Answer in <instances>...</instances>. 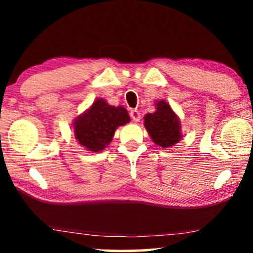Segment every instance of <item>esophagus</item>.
Returning <instances> with one entry per match:
<instances>
[{
  "mask_svg": "<svg viewBox=\"0 0 253 253\" xmlns=\"http://www.w3.org/2000/svg\"><path fill=\"white\" fill-rule=\"evenodd\" d=\"M130 116H131V119H132L134 122H139L140 121V113L138 112L137 109H132L130 112Z\"/></svg>",
  "mask_w": 253,
  "mask_h": 253,
  "instance_id": "obj_1",
  "label": "esophagus"
}]
</instances>
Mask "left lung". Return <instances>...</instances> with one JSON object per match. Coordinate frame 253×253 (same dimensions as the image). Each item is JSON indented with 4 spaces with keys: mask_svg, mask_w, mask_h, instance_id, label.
I'll return each instance as SVG.
<instances>
[{
    "mask_svg": "<svg viewBox=\"0 0 253 253\" xmlns=\"http://www.w3.org/2000/svg\"><path fill=\"white\" fill-rule=\"evenodd\" d=\"M144 124L154 143L165 148L178 143L182 138L177 117L165 101L158 102L157 112L147 114Z\"/></svg>",
    "mask_w": 253,
    "mask_h": 253,
    "instance_id": "1",
    "label": "left lung"
}]
</instances>
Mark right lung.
I'll return each instance as SVG.
<instances>
[{
	"instance_id": "obj_1",
	"label": "right lung",
	"mask_w": 253,
	"mask_h": 253,
	"mask_svg": "<svg viewBox=\"0 0 253 253\" xmlns=\"http://www.w3.org/2000/svg\"><path fill=\"white\" fill-rule=\"evenodd\" d=\"M130 121L123 107L109 106L105 100L93 102L91 108L79 116L75 123V136L88 151H102L110 141L116 127Z\"/></svg>"
}]
</instances>
